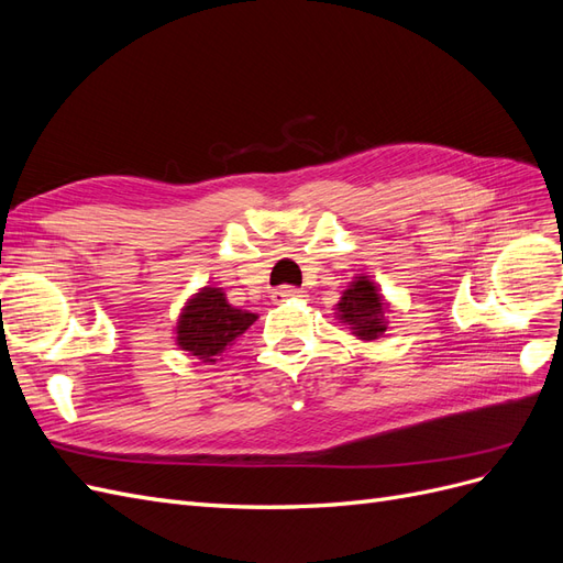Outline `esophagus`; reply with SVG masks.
<instances>
[{"label":"esophagus","mask_w":563,"mask_h":563,"mask_svg":"<svg viewBox=\"0 0 563 563\" xmlns=\"http://www.w3.org/2000/svg\"><path fill=\"white\" fill-rule=\"evenodd\" d=\"M291 298H305V291H300V288H296V286H279V288H275V294H272V300L275 302H284Z\"/></svg>","instance_id":"obj_1"}]
</instances>
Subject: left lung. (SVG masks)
<instances>
[{"mask_svg": "<svg viewBox=\"0 0 563 563\" xmlns=\"http://www.w3.org/2000/svg\"><path fill=\"white\" fill-rule=\"evenodd\" d=\"M335 310L340 323H345L360 340H376L387 331V302L368 277H354L340 296Z\"/></svg>", "mask_w": 563, "mask_h": 563, "instance_id": "1", "label": "left lung"}]
</instances>
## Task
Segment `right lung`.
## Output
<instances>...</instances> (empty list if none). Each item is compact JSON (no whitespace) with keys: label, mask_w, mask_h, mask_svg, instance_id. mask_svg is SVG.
Segmentation results:
<instances>
[{"label":"right lung","mask_w":563,"mask_h":563,"mask_svg":"<svg viewBox=\"0 0 563 563\" xmlns=\"http://www.w3.org/2000/svg\"><path fill=\"white\" fill-rule=\"evenodd\" d=\"M255 319L258 314L232 308L223 288L203 286L185 302L176 323V343L201 364H213Z\"/></svg>","instance_id":"obj_1"}]
</instances>
